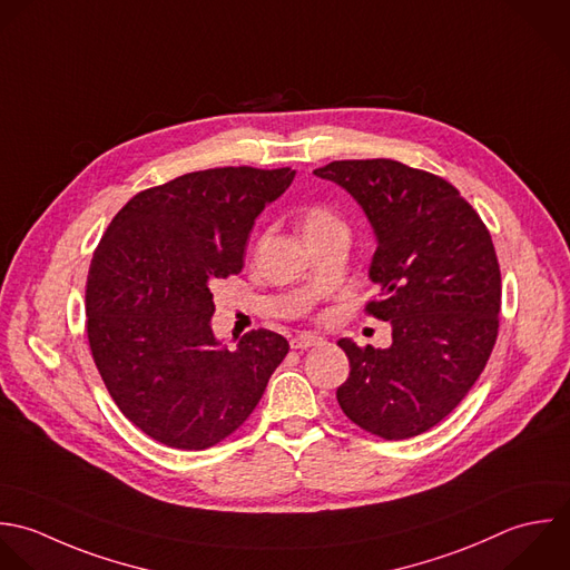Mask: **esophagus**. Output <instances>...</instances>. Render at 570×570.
I'll use <instances>...</instances> for the list:
<instances>
[{
	"label": "esophagus",
	"instance_id": "34e87169",
	"mask_svg": "<svg viewBox=\"0 0 570 570\" xmlns=\"http://www.w3.org/2000/svg\"><path fill=\"white\" fill-rule=\"evenodd\" d=\"M322 340L317 337V335H311V333H302V335H295L293 340H291V348H295V351H306V348H311V346H317Z\"/></svg>",
	"mask_w": 570,
	"mask_h": 570
}]
</instances>
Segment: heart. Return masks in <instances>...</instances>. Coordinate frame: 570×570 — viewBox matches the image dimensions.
<instances>
[{
	"mask_svg": "<svg viewBox=\"0 0 570 570\" xmlns=\"http://www.w3.org/2000/svg\"><path fill=\"white\" fill-rule=\"evenodd\" d=\"M337 224H340V219L328 208H311L304 217V235H311V233L337 226Z\"/></svg>",
	"mask_w": 570,
	"mask_h": 570,
	"instance_id": "1",
	"label": "heart"
}]
</instances>
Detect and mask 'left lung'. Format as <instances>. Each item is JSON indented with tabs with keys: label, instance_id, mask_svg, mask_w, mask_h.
<instances>
[{
	"label": "left lung",
	"instance_id": "left-lung-1",
	"mask_svg": "<svg viewBox=\"0 0 570 570\" xmlns=\"http://www.w3.org/2000/svg\"><path fill=\"white\" fill-rule=\"evenodd\" d=\"M342 186L375 233L366 306L391 322L389 348L337 344L351 362L337 402L384 440L440 424L482 375L500 328L502 275L491 233L446 179L393 159H344L313 170Z\"/></svg>",
	"mask_w": 570,
	"mask_h": 570
}]
</instances>
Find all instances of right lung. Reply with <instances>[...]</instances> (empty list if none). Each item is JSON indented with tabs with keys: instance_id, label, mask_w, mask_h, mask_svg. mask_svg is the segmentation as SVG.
<instances>
[{
	"instance_id": "add662e5",
	"label": "right lung",
	"mask_w": 570,
	"mask_h": 570,
	"mask_svg": "<svg viewBox=\"0 0 570 570\" xmlns=\"http://www.w3.org/2000/svg\"><path fill=\"white\" fill-rule=\"evenodd\" d=\"M295 170L181 175L137 193L106 228L86 279V333L119 411L148 438L202 451L239 429L288 342L266 328L215 337L210 284L242 271L259 213Z\"/></svg>"
}]
</instances>
